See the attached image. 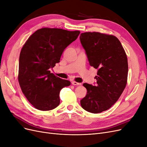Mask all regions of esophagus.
<instances>
[{
    "label": "esophagus",
    "mask_w": 147,
    "mask_h": 147,
    "mask_svg": "<svg viewBox=\"0 0 147 147\" xmlns=\"http://www.w3.org/2000/svg\"><path fill=\"white\" fill-rule=\"evenodd\" d=\"M72 84H74V85H81L82 84V83H77V82H74V81L72 82Z\"/></svg>",
    "instance_id": "1"
}]
</instances>
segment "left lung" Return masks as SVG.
<instances>
[{"instance_id": "8db88e82", "label": "left lung", "mask_w": 147, "mask_h": 147, "mask_svg": "<svg viewBox=\"0 0 147 147\" xmlns=\"http://www.w3.org/2000/svg\"><path fill=\"white\" fill-rule=\"evenodd\" d=\"M91 66L97 69L96 83H83L87 90L80 100L82 108L92 113L109 109L121 95L127 78V59L119 40L113 35L84 32L80 36Z\"/></svg>"}]
</instances>
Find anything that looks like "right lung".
I'll return each mask as SVG.
<instances>
[{
  "mask_svg": "<svg viewBox=\"0 0 147 147\" xmlns=\"http://www.w3.org/2000/svg\"><path fill=\"white\" fill-rule=\"evenodd\" d=\"M80 32L57 28L35 31L21 49L18 82L22 92L35 109L48 111L59 105L62 88L70 85L67 80L51 73L59 63L65 48L75 41Z\"/></svg>",
  "mask_w": 147,
  "mask_h": 147,
  "instance_id": "right-lung-1",
  "label": "right lung"
}]
</instances>
